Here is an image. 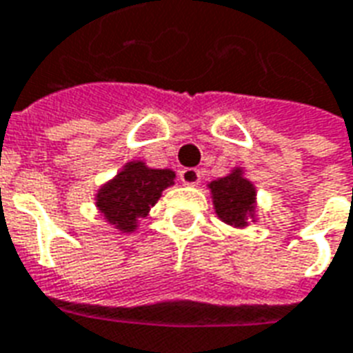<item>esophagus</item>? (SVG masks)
<instances>
[{
    "mask_svg": "<svg viewBox=\"0 0 353 353\" xmlns=\"http://www.w3.org/2000/svg\"><path fill=\"white\" fill-rule=\"evenodd\" d=\"M179 179L185 185H199L200 183V170L196 168H183L179 172Z\"/></svg>",
    "mask_w": 353,
    "mask_h": 353,
    "instance_id": "obj_1",
    "label": "esophagus"
}]
</instances>
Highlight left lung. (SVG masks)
<instances>
[{"label":"left lung","mask_w":353,"mask_h":353,"mask_svg":"<svg viewBox=\"0 0 353 353\" xmlns=\"http://www.w3.org/2000/svg\"><path fill=\"white\" fill-rule=\"evenodd\" d=\"M210 191L219 219L232 227L248 225V217L255 212V187L242 176V170H232L229 176L212 181Z\"/></svg>","instance_id":"left-lung-1"}]
</instances>
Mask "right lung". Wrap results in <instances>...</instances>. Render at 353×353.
<instances>
[{"instance_id": "1", "label": "right lung", "mask_w": 353, "mask_h": 353, "mask_svg": "<svg viewBox=\"0 0 353 353\" xmlns=\"http://www.w3.org/2000/svg\"><path fill=\"white\" fill-rule=\"evenodd\" d=\"M174 177L172 170L147 168L143 162L132 161L98 191L96 206L115 229L132 232L162 191L174 185Z\"/></svg>"}]
</instances>
